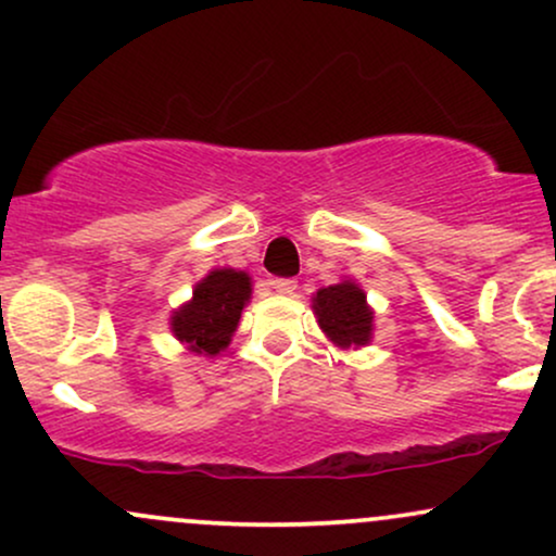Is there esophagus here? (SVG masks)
<instances>
[{
  "mask_svg": "<svg viewBox=\"0 0 556 556\" xmlns=\"http://www.w3.org/2000/svg\"><path fill=\"white\" fill-rule=\"evenodd\" d=\"M269 285L274 292H282V295H292L298 290V282L292 277H271Z\"/></svg>",
  "mask_w": 556,
  "mask_h": 556,
  "instance_id": "34e87169",
  "label": "esophagus"
}]
</instances>
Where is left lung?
Returning a JSON list of instances; mask_svg holds the SVG:
<instances>
[{
  "mask_svg": "<svg viewBox=\"0 0 556 556\" xmlns=\"http://www.w3.org/2000/svg\"><path fill=\"white\" fill-rule=\"evenodd\" d=\"M314 308L321 329L340 348H350V344L358 348V344H366L371 340L374 314L366 305L363 290L353 282L331 285L318 290L314 298Z\"/></svg>",
  "mask_w": 556,
  "mask_h": 556,
  "instance_id": "left-lung-1",
  "label": "left lung"
}]
</instances>
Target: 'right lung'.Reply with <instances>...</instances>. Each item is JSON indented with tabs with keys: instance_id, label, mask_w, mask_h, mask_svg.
Returning a JSON list of instances; mask_svg holds the SVG:
<instances>
[{
	"instance_id": "1",
	"label": "right lung",
	"mask_w": 556,
	"mask_h": 556,
	"mask_svg": "<svg viewBox=\"0 0 556 556\" xmlns=\"http://www.w3.org/2000/svg\"><path fill=\"white\" fill-rule=\"evenodd\" d=\"M248 298L251 277L245 271L216 269L198 282L193 300L172 316V331L195 353L216 355L229 344Z\"/></svg>"
}]
</instances>
